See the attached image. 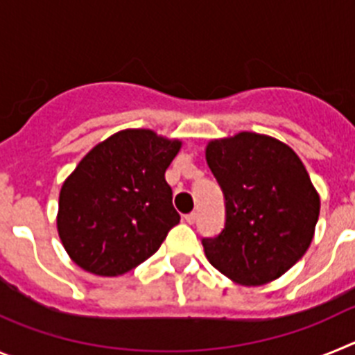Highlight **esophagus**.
Returning a JSON list of instances; mask_svg holds the SVG:
<instances>
[{
	"mask_svg": "<svg viewBox=\"0 0 355 355\" xmlns=\"http://www.w3.org/2000/svg\"><path fill=\"white\" fill-rule=\"evenodd\" d=\"M184 220L188 222V224H196L197 220V213H188V215H184Z\"/></svg>",
	"mask_w": 355,
	"mask_h": 355,
	"instance_id": "esophagus-1",
	"label": "esophagus"
}]
</instances>
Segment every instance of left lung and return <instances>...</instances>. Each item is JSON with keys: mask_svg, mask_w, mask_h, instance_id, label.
Instances as JSON below:
<instances>
[{"mask_svg": "<svg viewBox=\"0 0 355 355\" xmlns=\"http://www.w3.org/2000/svg\"><path fill=\"white\" fill-rule=\"evenodd\" d=\"M206 162L225 199V225L202 238L216 270L245 286L281 277L311 245L320 197L304 163L286 144L241 133L211 140Z\"/></svg>", "mask_w": 355, "mask_h": 355, "instance_id": "obj_1", "label": "left lung"}]
</instances>
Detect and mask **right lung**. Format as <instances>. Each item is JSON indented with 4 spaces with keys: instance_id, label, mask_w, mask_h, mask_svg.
I'll use <instances>...</instances> for the list:
<instances>
[{
    "instance_id": "right-lung-1",
    "label": "right lung",
    "mask_w": 355,
    "mask_h": 355,
    "mask_svg": "<svg viewBox=\"0 0 355 355\" xmlns=\"http://www.w3.org/2000/svg\"><path fill=\"white\" fill-rule=\"evenodd\" d=\"M180 140L124 130L97 144L64 181L56 227L71 259L105 277L150 258L180 224L165 171Z\"/></svg>"
}]
</instances>
